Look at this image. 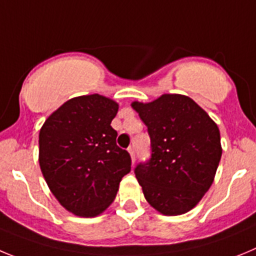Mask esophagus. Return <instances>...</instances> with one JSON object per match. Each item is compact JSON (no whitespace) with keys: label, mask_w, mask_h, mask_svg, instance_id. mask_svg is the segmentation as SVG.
I'll use <instances>...</instances> for the list:
<instances>
[{"label":"esophagus","mask_w":256,"mask_h":256,"mask_svg":"<svg viewBox=\"0 0 256 256\" xmlns=\"http://www.w3.org/2000/svg\"><path fill=\"white\" fill-rule=\"evenodd\" d=\"M128 152L130 153L131 162H132V164H135V149H134V146H130V148L128 149Z\"/></svg>","instance_id":"esophagus-1"}]
</instances>
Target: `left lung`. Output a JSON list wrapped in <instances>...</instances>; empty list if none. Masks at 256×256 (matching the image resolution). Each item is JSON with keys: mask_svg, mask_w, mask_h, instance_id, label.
Returning <instances> with one entry per match:
<instances>
[{"mask_svg": "<svg viewBox=\"0 0 256 256\" xmlns=\"http://www.w3.org/2000/svg\"><path fill=\"white\" fill-rule=\"evenodd\" d=\"M131 107L148 128L152 158L135 168L146 202L163 216L194 208L214 181L222 156L217 124L182 94H162Z\"/></svg>", "mask_w": 256, "mask_h": 256, "instance_id": "8db88e82", "label": "left lung"}]
</instances>
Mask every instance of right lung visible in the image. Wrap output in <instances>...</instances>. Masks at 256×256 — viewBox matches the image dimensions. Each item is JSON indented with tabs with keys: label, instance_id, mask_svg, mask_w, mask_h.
Segmentation results:
<instances>
[{
	"label": "right lung",
	"instance_id": "1",
	"mask_svg": "<svg viewBox=\"0 0 256 256\" xmlns=\"http://www.w3.org/2000/svg\"><path fill=\"white\" fill-rule=\"evenodd\" d=\"M118 103L100 94L71 98L39 131V166L66 210L92 218L111 206L131 171L130 154L116 144L111 122Z\"/></svg>",
	"mask_w": 256,
	"mask_h": 256
}]
</instances>
